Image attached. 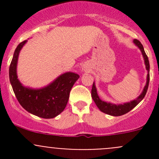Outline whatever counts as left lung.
Wrapping results in <instances>:
<instances>
[{"instance_id":"left-lung-1","label":"left lung","mask_w":159,"mask_h":159,"mask_svg":"<svg viewBox=\"0 0 159 159\" xmlns=\"http://www.w3.org/2000/svg\"><path fill=\"white\" fill-rule=\"evenodd\" d=\"M133 42H134V44H135V45L138 46V48L141 50L142 55H143L144 60H145V68H146V70H148L146 84H145L142 94H141L135 100H133L130 102H127V103H124L123 105H115V104L110 103V102H104L102 99H100V98L98 97V94L97 93V89H96L95 84H94V82L93 83L92 89H91V97H92L94 103L96 104V105H97L98 108L100 109L101 111L104 112V113L107 114V115H112V116H120V115H125V114L128 113V112L130 111L131 109H133V108H134V107H135L136 105L144 98H145L147 91H148L149 78H150V76H149L150 65H149L148 56L145 54L143 45L141 44L140 41H138L137 39H134V41H133Z\"/></svg>"}]
</instances>
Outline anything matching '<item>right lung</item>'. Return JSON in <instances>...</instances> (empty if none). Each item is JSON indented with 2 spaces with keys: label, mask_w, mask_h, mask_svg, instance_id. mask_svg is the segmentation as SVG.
Here are the masks:
<instances>
[{
  "label": "right lung",
  "mask_w": 159,
  "mask_h": 159,
  "mask_svg": "<svg viewBox=\"0 0 159 159\" xmlns=\"http://www.w3.org/2000/svg\"><path fill=\"white\" fill-rule=\"evenodd\" d=\"M27 41L17 45L9 68V78L13 91L20 105L29 113L43 118H53L66 107L70 91L79 78L78 74L66 72L46 87L39 89L22 85L17 78V64L19 53Z\"/></svg>",
  "instance_id": "add662e5"
}]
</instances>
